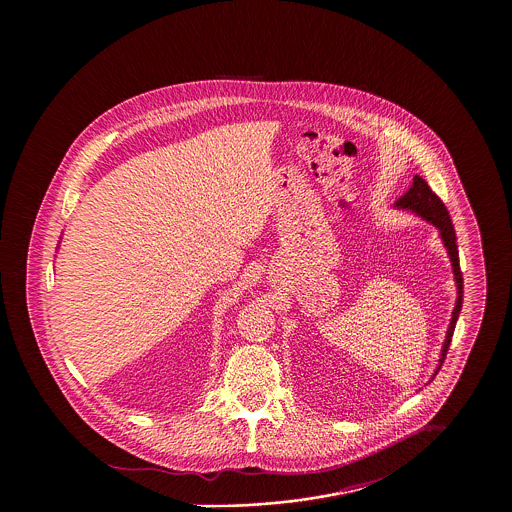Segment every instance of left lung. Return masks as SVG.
<instances>
[{
    "label": "left lung",
    "instance_id": "1",
    "mask_svg": "<svg viewBox=\"0 0 512 512\" xmlns=\"http://www.w3.org/2000/svg\"><path fill=\"white\" fill-rule=\"evenodd\" d=\"M394 209L410 211L416 217L434 224L438 228L439 238H441V242H443V246L447 250V256H449V262H451L457 299H455V307L451 311V319H449V327H447V333H445V341L441 345L438 366L434 370V376H436L439 368L443 365V361H445V355H447L453 331H455V323H457V317H459V311H461V303H463V276H461V268H459V252H457V244H455L457 242L455 230H453L451 217H449L445 205L441 203V199L430 189V185L420 175H414L412 187L394 203Z\"/></svg>",
    "mask_w": 512,
    "mask_h": 512
}]
</instances>
